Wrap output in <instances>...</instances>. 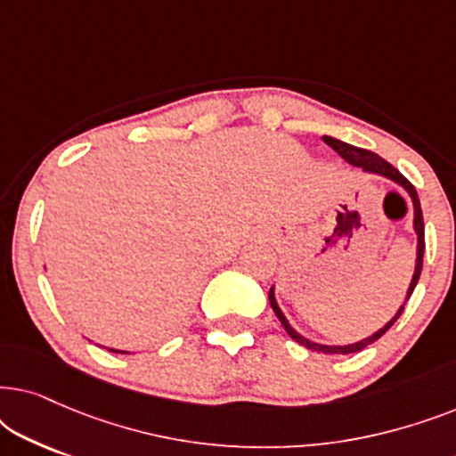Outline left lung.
I'll list each match as a JSON object with an SVG mask.
<instances>
[{
	"instance_id": "8db88e82",
	"label": "left lung",
	"mask_w": 456,
	"mask_h": 456,
	"mask_svg": "<svg viewBox=\"0 0 456 456\" xmlns=\"http://www.w3.org/2000/svg\"><path fill=\"white\" fill-rule=\"evenodd\" d=\"M323 142H326V145L332 147L334 151L338 153L342 159L348 161V164H351V166H354V167H363V172H367V174H378V176L390 178L392 183H396L398 186H403V189L409 192L411 201H413V228H415V234H417V259H415V273H413V280H411L409 290H407V298H404V303L401 305V309H398V311H396V315L392 317V320H390L388 323H386L384 328H379L376 334H371V336H367V338H363V340L353 342V345H345V346H332V345H320V342H311L309 338H305V336L298 334L297 330L290 326L289 320H286L284 314H282V311H280V307H278L276 297H273V286L270 289V305H272L273 314L278 315L280 323H282L284 330H286V334H289L292 340L298 342V345L307 346L309 351L326 353V354H348V353H359V351H363V348H365V346H370L371 342H376L378 338H382V336H384L386 332H388V330H390L392 326H395V322L398 320V317H401V314L404 311V305H407L409 297L413 295L415 286H417V282H419V276H421V267H423V251H426V236H423V232H426V228H423L421 203H419V197H417L415 186L411 184L409 180L404 178L403 174L398 172L395 166L388 164V161L379 158L378 153L367 151V149H361V147H354V145H348V142L334 139V136H323Z\"/></svg>"
}]
</instances>
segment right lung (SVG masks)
Returning a JSON list of instances; mask_svg holds the SVG:
<instances>
[{"label": "right lung", "mask_w": 456, "mask_h": 456, "mask_svg": "<svg viewBox=\"0 0 456 456\" xmlns=\"http://www.w3.org/2000/svg\"><path fill=\"white\" fill-rule=\"evenodd\" d=\"M110 351H111V353H124V351H116V348H110Z\"/></svg>", "instance_id": "right-lung-1"}]
</instances>
